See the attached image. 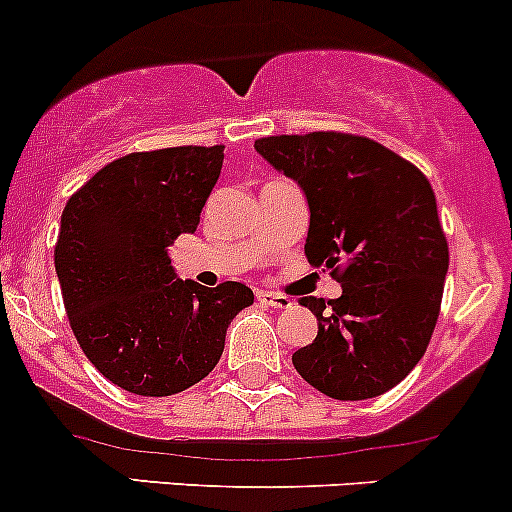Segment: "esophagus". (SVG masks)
I'll return each mask as SVG.
<instances>
[{"label":"esophagus","mask_w":512,"mask_h":512,"mask_svg":"<svg viewBox=\"0 0 512 512\" xmlns=\"http://www.w3.org/2000/svg\"><path fill=\"white\" fill-rule=\"evenodd\" d=\"M256 298L261 300L263 305H268V308H288L291 305V298L288 295H281V293H273V291H258Z\"/></svg>","instance_id":"obj_1"}]
</instances>
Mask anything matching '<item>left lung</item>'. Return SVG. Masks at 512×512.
I'll list each match as a JSON object with an SVG mask.
<instances>
[{"label":"left lung","mask_w":512,"mask_h":512,"mask_svg":"<svg viewBox=\"0 0 512 512\" xmlns=\"http://www.w3.org/2000/svg\"><path fill=\"white\" fill-rule=\"evenodd\" d=\"M254 147L303 187L305 256L342 286L328 308L323 298H300L318 335L293 352V367L340 402L389 392L429 347L449 271L429 179L365 135H273Z\"/></svg>","instance_id":"1"}]
</instances>
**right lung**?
Returning <instances> with one entry per match:
<instances>
[{
  "mask_svg": "<svg viewBox=\"0 0 512 512\" xmlns=\"http://www.w3.org/2000/svg\"><path fill=\"white\" fill-rule=\"evenodd\" d=\"M224 145L118 157L61 214L54 263L78 345L125 392L170 397L202 382L226 328L254 303L244 283L179 281L167 246L194 234L217 184Z\"/></svg>",
  "mask_w": 512,
  "mask_h": 512,
  "instance_id": "1",
  "label": "right lung"
}]
</instances>
